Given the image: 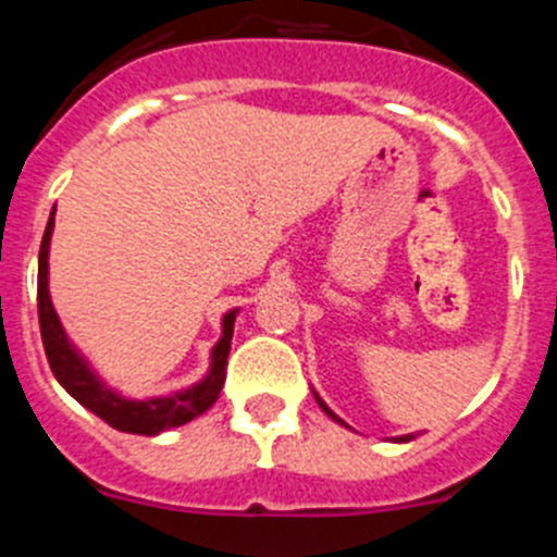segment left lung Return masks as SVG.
Segmentation results:
<instances>
[{
    "mask_svg": "<svg viewBox=\"0 0 557 557\" xmlns=\"http://www.w3.org/2000/svg\"><path fill=\"white\" fill-rule=\"evenodd\" d=\"M314 393V391H312ZM314 401H318V405H321V410L323 412H326V416L329 418H334V421H337V424H343V426H346V421H339V418L337 416H334V412L332 410H329V407H326V401H323V398L321 396H318V393H314ZM393 441H398V444H407V441H412V435H401V437H393Z\"/></svg>",
    "mask_w": 557,
    "mask_h": 557,
    "instance_id": "obj_1",
    "label": "left lung"
}]
</instances>
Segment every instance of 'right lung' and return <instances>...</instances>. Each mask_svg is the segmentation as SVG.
<instances>
[{
	"mask_svg": "<svg viewBox=\"0 0 557 557\" xmlns=\"http://www.w3.org/2000/svg\"><path fill=\"white\" fill-rule=\"evenodd\" d=\"M55 228V211L49 214L47 231L41 239V253H38V323H41L44 351H47L49 368L55 379L66 387L72 398H77L86 410L100 416L113 430L131 432V435H159V432L175 430V426L189 424L191 418L203 416L214 401L225 382V366H228L231 337H234V321L239 309H231L223 314V334L211 348L209 371L200 382L175 391L172 396L152 398H127L97 376V371L88 366V359L77 351V346L69 339L66 329L61 326L52 298H49V239Z\"/></svg>",
	"mask_w": 557,
	"mask_h": 557,
	"instance_id": "right-lung-1",
	"label": "right lung"
}]
</instances>
